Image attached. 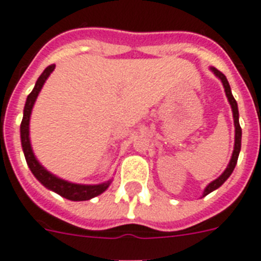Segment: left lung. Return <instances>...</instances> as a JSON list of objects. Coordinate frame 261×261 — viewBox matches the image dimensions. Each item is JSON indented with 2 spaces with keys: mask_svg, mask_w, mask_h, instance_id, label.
<instances>
[{
  "mask_svg": "<svg viewBox=\"0 0 261 261\" xmlns=\"http://www.w3.org/2000/svg\"><path fill=\"white\" fill-rule=\"evenodd\" d=\"M210 70L213 72V74L216 75V76H217L218 79H220V81H221L222 86H224V88H225V93H226L227 101H229L230 107H231V112H233L234 127H236V138H234L233 154H231V159H230V161H229V164H227L226 169H225L224 173H222L220 177L216 178L215 180H212V182H211L210 185L205 187V189H204L203 198H204V196H206L208 194H211L212 191H215V190H217L220 186H222L225 180H226L227 178L231 175V173H233L234 168H236V165H237V161H238L239 152H241V142H242V128H241V126H239L238 104H237L236 98H234L233 93H231V90H230L229 82H227L226 76H225V75L222 74L221 71H218L216 67H210Z\"/></svg>",
  "mask_w": 261,
  "mask_h": 261,
  "instance_id": "left-lung-1",
  "label": "left lung"
}]
</instances>
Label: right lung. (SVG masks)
I'll list each match as a JSON object with an SVG mask.
<instances>
[{
	"label": "right lung",
	"mask_w": 261,
	"mask_h": 261,
	"mask_svg": "<svg viewBox=\"0 0 261 261\" xmlns=\"http://www.w3.org/2000/svg\"><path fill=\"white\" fill-rule=\"evenodd\" d=\"M56 65H50L46 67L43 71V74L40 75L39 79L35 83L34 90L30 95L27 96L24 104V110H23V119L20 123V142H22L23 153H24L25 161H27L28 168L31 169L32 174L35 175L37 180H39L44 187H46L50 191L56 192V194L61 195L63 198L69 199L72 201H83L90 200V199L95 198L97 195L102 194L108 187L110 186L112 179L107 180L104 183H98V185H82V183H72L69 180H65L62 178L57 177L53 173L46 170L41 164L39 163V160L35 156L34 151H32L31 140H30V119H31L32 109L36 102V98L39 96L40 91L43 88L44 83L46 79L49 78V75L53 72Z\"/></svg>",
	"instance_id": "1"
}]
</instances>
